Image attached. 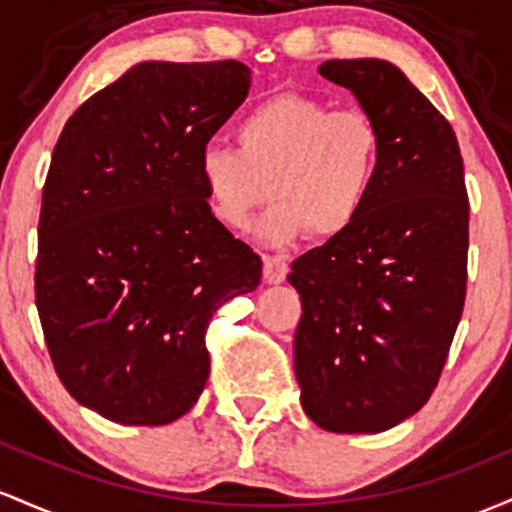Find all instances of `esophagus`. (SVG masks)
<instances>
[{"mask_svg": "<svg viewBox=\"0 0 512 512\" xmlns=\"http://www.w3.org/2000/svg\"><path fill=\"white\" fill-rule=\"evenodd\" d=\"M287 271H290V266H287L283 256H263V278H266V283H283Z\"/></svg>", "mask_w": 512, "mask_h": 512, "instance_id": "1", "label": "esophagus"}]
</instances>
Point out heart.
Instances as JSON below:
<instances>
[{"label": "heart", "instance_id": "heart-1", "mask_svg": "<svg viewBox=\"0 0 512 512\" xmlns=\"http://www.w3.org/2000/svg\"><path fill=\"white\" fill-rule=\"evenodd\" d=\"M234 147H205L198 179L208 208L229 229L261 225L268 241L307 229L333 239L360 220L382 171V128L363 108H336L304 94H278L251 108L234 128Z\"/></svg>", "mask_w": 512, "mask_h": 512}]
</instances>
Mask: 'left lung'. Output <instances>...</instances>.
<instances>
[{"label": "left lung", "mask_w": 512, "mask_h": 512, "mask_svg": "<svg viewBox=\"0 0 512 512\" xmlns=\"http://www.w3.org/2000/svg\"><path fill=\"white\" fill-rule=\"evenodd\" d=\"M380 123L382 171L360 220L287 275L300 292L302 409L331 433H382L430 399L467 295L469 198L452 125L387 60H326Z\"/></svg>", "instance_id": "8db88e82"}]
</instances>
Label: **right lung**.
I'll use <instances>...</instances> for the list:
<instances>
[{
  "mask_svg": "<svg viewBox=\"0 0 512 512\" xmlns=\"http://www.w3.org/2000/svg\"><path fill=\"white\" fill-rule=\"evenodd\" d=\"M244 62H140L84 101L53 149L36 307L65 389L123 426H166L210 375L205 333L261 258L212 215L198 157L244 103Z\"/></svg>",
  "mask_w": 512,
  "mask_h": 512,
  "instance_id": "right-lung-1",
  "label": "right lung"
}]
</instances>
